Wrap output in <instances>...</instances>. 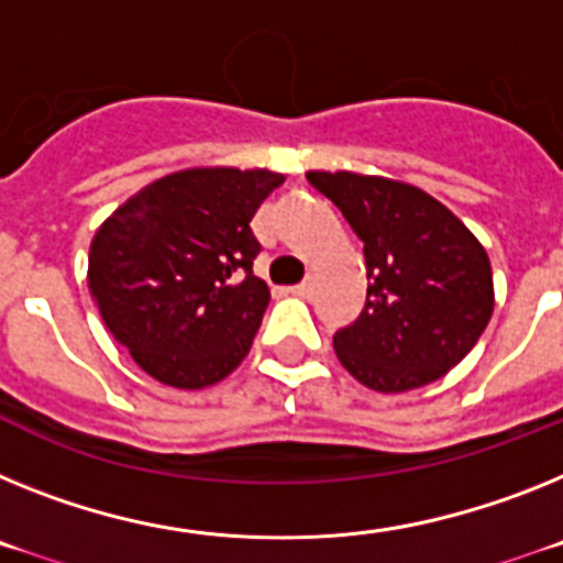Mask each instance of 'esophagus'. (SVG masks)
<instances>
[{"mask_svg": "<svg viewBox=\"0 0 563 563\" xmlns=\"http://www.w3.org/2000/svg\"><path fill=\"white\" fill-rule=\"evenodd\" d=\"M311 291H314V283L311 280H302L297 283V286H291V295L297 297H311Z\"/></svg>", "mask_w": 563, "mask_h": 563, "instance_id": "obj_1", "label": "esophagus"}]
</instances>
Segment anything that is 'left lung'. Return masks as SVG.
<instances>
[{
	"label": "left lung",
	"instance_id": "8db88e82",
	"mask_svg": "<svg viewBox=\"0 0 563 563\" xmlns=\"http://www.w3.org/2000/svg\"><path fill=\"white\" fill-rule=\"evenodd\" d=\"M306 178L365 243V309L334 334L342 368L379 394L437 383L490 322L485 246L444 203L402 180L360 173Z\"/></svg>",
	"mask_w": 563,
	"mask_h": 563
}]
</instances>
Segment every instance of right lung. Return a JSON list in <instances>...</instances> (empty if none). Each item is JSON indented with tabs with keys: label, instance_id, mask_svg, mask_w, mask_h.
<instances>
[{
	"label": "right lung",
	"instance_id": "add662e5",
	"mask_svg": "<svg viewBox=\"0 0 563 563\" xmlns=\"http://www.w3.org/2000/svg\"><path fill=\"white\" fill-rule=\"evenodd\" d=\"M280 173L195 166L135 192L99 227L87 283L141 371L198 390L243 363L268 306L252 218Z\"/></svg>",
	"mask_w": 563,
	"mask_h": 563
}]
</instances>
